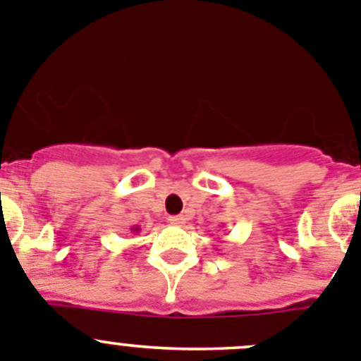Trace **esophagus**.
Instances as JSON below:
<instances>
[{
    "label": "esophagus",
    "instance_id": "34e87169",
    "mask_svg": "<svg viewBox=\"0 0 361 361\" xmlns=\"http://www.w3.org/2000/svg\"><path fill=\"white\" fill-rule=\"evenodd\" d=\"M169 223H171V225L181 226V225H185V217L183 216H169Z\"/></svg>",
    "mask_w": 361,
    "mask_h": 361
}]
</instances>
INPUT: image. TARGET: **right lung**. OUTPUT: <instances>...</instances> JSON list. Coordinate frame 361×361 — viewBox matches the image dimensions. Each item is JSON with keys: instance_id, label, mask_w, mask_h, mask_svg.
Wrapping results in <instances>:
<instances>
[{"instance_id": "obj_1", "label": "right lung", "mask_w": 361, "mask_h": 361, "mask_svg": "<svg viewBox=\"0 0 361 361\" xmlns=\"http://www.w3.org/2000/svg\"><path fill=\"white\" fill-rule=\"evenodd\" d=\"M131 232L138 233V232H140V228H138V226H133V228H131Z\"/></svg>"}]
</instances>
